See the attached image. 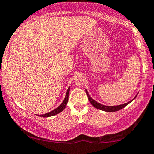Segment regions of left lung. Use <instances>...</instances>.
Here are the masks:
<instances>
[{"mask_svg":"<svg viewBox=\"0 0 154 154\" xmlns=\"http://www.w3.org/2000/svg\"><path fill=\"white\" fill-rule=\"evenodd\" d=\"M85 91H86V94H87V95H88V99H89V101L91 102V103L92 104V105H93L95 108H96V109H100V110H102V111H106V112H114V111H119V110H120V109H123L124 107L128 105L129 103H131L132 100L135 99V98H136V96H137V94L134 97L133 99H132L131 100H130V101L128 102V103L121 104V105H117V106H105V105H103V104L98 103V102L95 101V100H93V98H92L90 96L89 93H88V92L87 90H85Z\"/></svg>","mask_w":154,"mask_h":154,"instance_id":"obj_1","label":"left lung"}]
</instances>
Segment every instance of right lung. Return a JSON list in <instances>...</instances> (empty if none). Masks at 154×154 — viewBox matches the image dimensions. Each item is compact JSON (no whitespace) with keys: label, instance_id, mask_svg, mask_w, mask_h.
I'll return each instance as SVG.
<instances>
[{"label":"right lung","instance_id":"right-lung-1","mask_svg":"<svg viewBox=\"0 0 154 154\" xmlns=\"http://www.w3.org/2000/svg\"><path fill=\"white\" fill-rule=\"evenodd\" d=\"M69 90H70V87H69L68 90H67V91H66V96H65L64 100H63V102L61 103V104L59 106H58L57 108H56V109H55L54 110L50 111V112L46 113V114H40V116H42V117H49V116H54V115H56V114H59L60 112H61V111H62L63 109L66 108V104H67V103H68L69 94Z\"/></svg>","mask_w":154,"mask_h":154}]
</instances>
